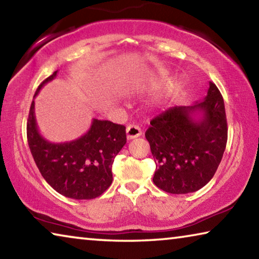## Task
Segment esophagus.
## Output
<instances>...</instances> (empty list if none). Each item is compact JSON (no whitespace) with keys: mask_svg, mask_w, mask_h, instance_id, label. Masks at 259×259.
<instances>
[{"mask_svg":"<svg viewBox=\"0 0 259 259\" xmlns=\"http://www.w3.org/2000/svg\"><path fill=\"white\" fill-rule=\"evenodd\" d=\"M142 135V129L137 124H130L126 126V138L135 139Z\"/></svg>","mask_w":259,"mask_h":259,"instance_id":"esophagus-1","label":"esophagus"}]
</instances>
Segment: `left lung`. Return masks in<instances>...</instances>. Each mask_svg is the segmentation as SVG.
<instances>
[{
  "instance_id": "left-lung-1",
  "label": "left lung",
  "mask_w": 259,
  "mask_h": 259,
  "mask_svg": "<svg viewBox=\"0 0 259 259\" xmlns=\"http://www.w3.org/2000/svg\"><path fill=\"white\" fill-rule=\"evenodd\" d=\"M145 137L156 163L153 183L171 194L202 188L213 177L227 142L224 99L209 82L205 98L175 106L151 121Z\"/></svg>"
}]
</instances>
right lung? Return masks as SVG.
Wrapping results in <instances>:
<instances>
[{
  "mask_svg": "<svg viewBox=\"0 0 259 259\" xmlns=\"http://www.w3.org/2000/svg\"><path fill=\"white\" fill-rule=\"evenodd\" d=\"M57 72L38 85L34 98ZM32 102L27 120L30 153L47 183L59 194L75 200L102 195L113 182L112 164L126 143L125 126L94 119L88 133L66 143H51L40 134Z\"/></svg>",
  "mask_w": 259,
  "mask_h": 259,
  "instance_id": "add662e5",
  "label": "right lung"
}]
</instances>
